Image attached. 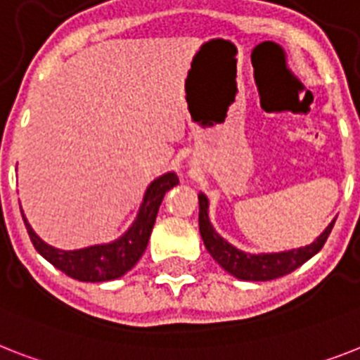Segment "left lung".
Listing matches in <instances>:
<instances>
[{"label":"left lung","instance_id":"8db88e82","mask_svg":"<svg viewBox=\"0 0 360 360\" xmlns=\"http://www.w3.org/2000/svg\"><path fill=\"white\" fill-rule=\"evenodd\" d=\"M200 200V233L203 238L207 251L218 264L231 276L242 281H270L277 279L286 274H290L296 268L307 262L311 257H314L318 251L322 250L326 244L327 236L331 233L335 220L326 227L322 235L316 240L311 242L309 246L296 248V250L279 251V253H246L238 250L233 244L221 238L214 231L212 224L209 220V200L203 192L198 194Z\"/></svg>","mask_w":360,"mask_h":360}]
</instances>
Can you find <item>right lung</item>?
<instances>
[{
	"label": "right lung",
	"instance_id": "right-lung-1",
	"mask_svg": "<svg viewBox=\"0 0 360 360\" xmlns=\"http://www.w3.org/2000/svg\"><path fill=\"white\" fill-rule=\"evenodd\" d=\"M175 185H179V177L175 175V172H166L155 181H151V185L146 188L144 200L140 203L136 218L124 235L116 240L107 242V244H96V246L81 248V250H58V248L49 246L48 242H44L34 233L33 227L29 226L23 212L22 216L34 250L55 268L77 281H112V279H118L127 274L139 262V259L148 248V240H150L162 198Z\"/></svg>",
	"mask_w": 360,
	"mask_h": 360
}]
</instances>
